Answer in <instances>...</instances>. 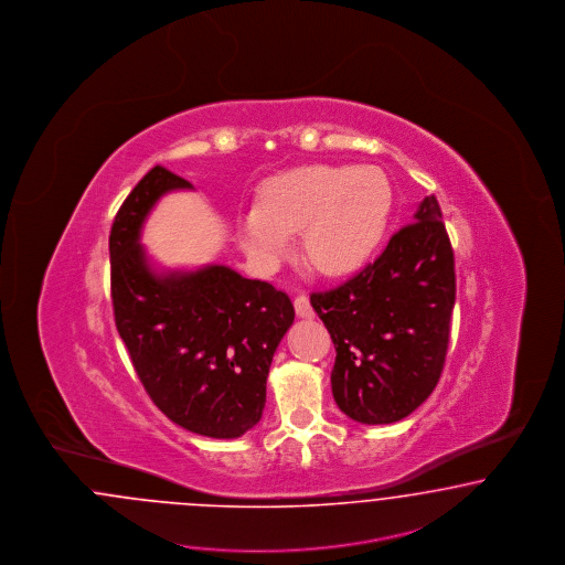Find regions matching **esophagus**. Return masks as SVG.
Instances as JSON below:
<instances>
[{"instance_id":"34e87169","label":"esophagus","mask_w":565,"mask_h":565,"mask_svg":"<svg viewBox=\"0 0 565 565\" xmlns=\"http://www.w3.org/2000/svg\"><path fill=\"white\" fill-rule=\"evenodd\" d=\"M292 306H295V311H297L299 318H313V308L310 306L308 295H303V292L297 295L295 301H292Z\"/></svg>"}]
</instances>
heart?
<instances>
[{
	"instance_id": "b5f03b06",
	"label": "heart",
	"mask_w": 565,
	"mask_h": 565,
	"mask_svg": "<svg viewBox=\"0 0 565 565\" xmlns=\"http://www.w3.org/2000/svg\"><path fill=\"white\" fill-rule=\"evenodd\" d=\"M393 210V184L379 168L297 166L262 184L259 201L238 214V238L254 259L273 264L301 233L311 268L339 276L379 249Z\"/></svg>"
}]
</instances>
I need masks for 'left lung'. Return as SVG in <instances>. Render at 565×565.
Here are the masks:
<instances>
[{"label":"left lung","instance_id":"8db88e82","mask_svg":"<svg viewBox=\"0 0 565 565\" xmlns=\"http://www.w3.org/2000/svg\"><path fill=\"white\" fill-rule=\"evenodd\" d=\"M337 349L339 409L360 424H393L435 391L456 306V264L435 195L374 264L330 291L311 292Z\"/></svg>","mask_w":565,"mask_h":565}]
</instances>
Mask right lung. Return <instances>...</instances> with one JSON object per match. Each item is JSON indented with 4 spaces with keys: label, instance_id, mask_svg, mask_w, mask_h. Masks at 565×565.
<instances>
[{
    "label": "right lung",
    "instance_id": "add662e5",
    "mask_svg": "<svg viewBox=\"0 0 565 565\" xmlns=\"http://www.w3.org/2000/svg\"><path fill=\"white\" fill-rule=\"evenodd\" d=\"M177 189L191 182L156 166L114 218L116 328L166 418L201 437L237 438L262 418L274 351L295 310L287 292L228 266L158 270L151 264L141 228L160 198Z\"/></svg>",
    "mask_w": 565,
    "mask_h": 565
}]
</instances>
